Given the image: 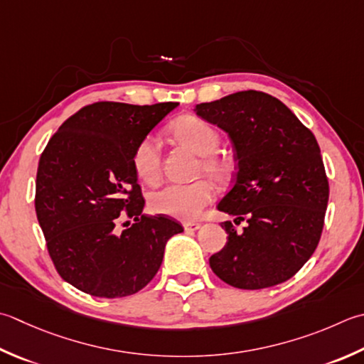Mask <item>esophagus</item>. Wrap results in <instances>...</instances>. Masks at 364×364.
Masks as SVG:
<instances>
[{"mask_svg":"<svg viewBox=\"0 0 364 364\" xmlns=\"http://www.w3.org/2000/svg\"><path fill=\"white\" fill-rule=\"evenodd\" d=\"M200 224H198V223H186V224H184V230H186V232H197L198 229H200Z\"/></svg>","mask_w":364,"mask_h":364,"instance_id":"obj_1","label":"esophagus"}]
</instances>
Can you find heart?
I'll use <instances>...</instances> for the list:
<instances>
[{
  "instance_id": "1",
  "label": "heart",
  "mask_w": 364,
  "mask_h": 364,
  "mask_svg": "<svg viewBox=\"0 0 364 364\" xmlns=\"http://www.w3.org/2000/svg\"><path fill=\"white\" fill-rule=\"evenodd\" d=\"M173 139L198 156L197 173H205L210 180L224 183L232 175V161L219 153L220 135L210 123L198 117L186 115L172 126ZM134 172L141 181L154 184L162 172L159 140L149 134L141 139L132 153ZM215 198V189L206 180L191 184H168L149 196V208L158 215L180 220H194Z\"/></svg>"
}]
</instances>
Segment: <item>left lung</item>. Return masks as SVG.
<instances>
[{"mask_svg": "<svg viewBox=\"0 0 364 364\" xmlns=\"http://www.w3.org/2000/svg\"><path fill=\"white\" fill-rule=\"evenodd\" d=\"M198 117L218 124L238 161L233 188L218 210L246 220L237 233L223 223L227 243L210 257L219 279L257 290L286 282L314 254L328 205V178L317 140L279 99L238 91L196 105Z\"/></svg>", "mask_w": 364, "mask_h": 364, "instance_id": "left-lung-1", "label": "left lung"}]
</instances>
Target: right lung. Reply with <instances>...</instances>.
<instances>
[{
    "label": "right lung",
    "mask_w": 364,
    "mask_h": 364,
    "mask_svg": "<svg viewBox=\"0 0 364 364\" xmlns=\"http://www.w3.org/2000/svg\"><path fill=\"white\" fill-rule=\"evenodd\" d=\"M176 105H85L41 154L36 215L56 272L85 294H137L158 273L168 238L183 232L173 218L141 213L132 167L134 148ZM121 215L134 219L123 232L116 229Z\"/></svg>",
    "instance_id": "add662e5"
}]
</instances>
